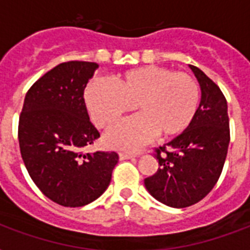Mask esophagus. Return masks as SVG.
Returning <instances> with one entry per match:
<instances>
[{"instance_id":"obj_1","label":"esophagus","mask_w":250,"mask_h":250,"mask_svg":"<svg viewBox=\"0 0 250 250\" xmlns=\"http://www.w3.org/2000/svg\"><path fill=\"white\" fill-rule=\"evenodd\" d=\"M133 157H136L135 154H131V153H119V160L125 161V160H131Z\"/></svg>"}]
</instances>
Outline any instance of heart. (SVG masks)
Listing matches in <instances>:
<instances>
[{"instance_id": "obj_1", "label": "heart", "mask_w": 250, "mask_h": 250, "mask_svg": "<svg viewBox=\"0 0 250 250\" xmlns=\"http://www.w3.org/2000/svg\"><path fill=\"white\" fill-rule=\"evenodd\" d=\"M200 98L196 78L154 64L118 74L114 85L94 80L84 93L88 113L98 128H111L133 107L140 111L106 136L109 146L128 150L140 148L156 133L168 139L184 132L193 121Z\"/></svg>"}]
</instances>
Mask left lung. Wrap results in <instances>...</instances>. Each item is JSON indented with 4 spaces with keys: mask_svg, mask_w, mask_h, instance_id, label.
I'll return each instance as SVG.
<instances>
[{
    "mask_svg": "<svg viewBox=\"0 0 250 250\" xmlns=\"http://www.w3.org/2000/svg\"><path fill=\"white\" fill-rule=\"evenodd\" d=\"M201 86V102L189 127L154 149L156 174L144 180L153 197L171 208L194 205L217 184L229 144L227 101L219 86L189 66Z\"/></svg>",
    "mask_w": 250,
    "mask_h": 250,
    "instance_id": "8db88e82",
    "label": "left lung"
}]
</instances>
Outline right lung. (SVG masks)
Masks as SVG:
<instances>
[{
	"label": "right lung",
	"mask_w": 250,
	"mask_h": 250,
	"mask_svg": "<svg viewBox=\"0 0 250 250\" xmlns=\"http://www.w3.org/2000/svg\"><path fill=\"white\" fill-rule=\"evenodd\" d=\"M97 67L70 61L52 68L29 88L19 117V148L29 176L49 200L66 208L100 197L119 158L115 152H83L100 137L83 97Z\"/></svg>",
	"instance_id": "1"
}]
</instances>
